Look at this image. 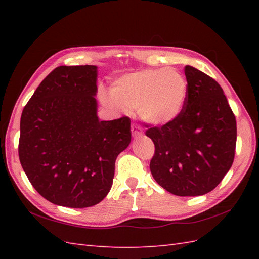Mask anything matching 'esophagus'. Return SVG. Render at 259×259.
<instances>
[{"label":"esophagus","instance_id":"obj_1","mask_svg":"<svg viewBox=\"0 0 259 259\" xmlns=\"http://www.w3.org/2000/svg\"><path fill=\"white\" fill-rule=\"evenodd\" d=\"M131 131H133V136L135 137V138H138V137L142 136V129H141V126L138 124L131 125Z\"/></svg>","mask_w":259,"mask_h":259}]
</instances>
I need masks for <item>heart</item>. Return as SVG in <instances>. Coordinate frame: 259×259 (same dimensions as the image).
Here are the masks:
<instances>
[{"label":"heart","instance_id":"obj_1","mask_svg":"<svg viewBox=\"0 0 259 259\" xmlns=\"http://www.w3.org/2000/svg\"><path fill=\"white\" fill-rule=\"evenodd\" d=\"M112 97L103 100L112 108L138 109L142 120L164 125L185 108L189 87L183 73L175 69H146L121 76L113 83Z\"/></svg>","mask_w":259,"mask_h":259}]
</instances>
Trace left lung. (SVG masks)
<instances>
[{
  "instance_id": "1",
  "label": "left lung",
  "mask_w": 259,
  "mask_h": 259,
  "mask_svg": "<svg viewBox=\"0 0 259 259\" xmlns=\"http://www.w3.org/2000/svg\"><path fill=\"white\" fill-rule=\"evenodd\" d=\"M189 92L172 122L146 131L156 147L152 177L170 194L195 197L216 188L232 167L237 126L222 87L186 65Z\"/></svg>"
}]
</instances>
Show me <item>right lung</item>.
<instances>
[{
  "label": "right lung",
  "mask_w": 259,
  "mask_h": 259,
  "mask_svg": "<svg viewBox=\"0 0 259 259\" xmlns=\"http://www.w3.org/2000/svg\"><path fill=\"white\" fill-rule=\"evenodd\" d=\"M97 65H61L21 115L19 157L34 189L58 206L85 208L111 189L115 159L131 141L130 119L98 117Z\"/></svg>",
  "instance_id": "obj_1"
}]
</instances>
